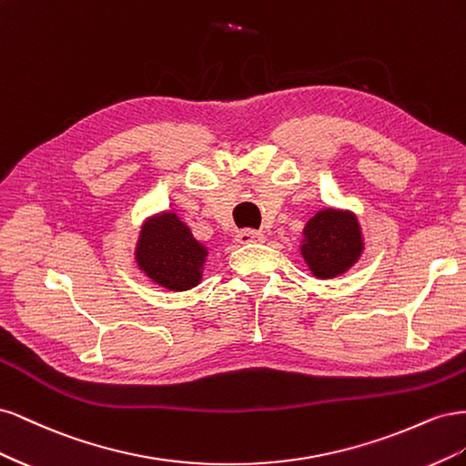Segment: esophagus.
I'll return each instance as SVG.
<instances>
[{
	"instance_id": "obj_1",
	"label": "esophagus",
	"mask_w": 466,
	"mask_h": 466,
	"mask_svg": "<svg viewBox=\"0 0 466 466\" xmlns=\"http://www.w3.org/2000/svg\"><path fill=\"white\" fill-rule=\"evenodd\" d=\"M264 233L255 229H243L237 233V241L241 245H252V243H264Z\"/></svg>"
}]
</instances>
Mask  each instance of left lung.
I'll list each match as a JSON object with an SVG mask.
<instances>
[{
    "label": "left lung",
    "instance_id": "1",
    "mask_svg": "<svg viewBox=\"0 0 466 466\" xmlns=\"http://www.w3.org/2000/svg\"><path fill=\"white\" fill-rule=\"evenodd\" d=\"M301 255L317 278H334L346 272L361 255V231L354 214L322 209L305 225Z\"/></svg>",
    "mask_w": 466,
    "mask_h": 466
}]
</instances>
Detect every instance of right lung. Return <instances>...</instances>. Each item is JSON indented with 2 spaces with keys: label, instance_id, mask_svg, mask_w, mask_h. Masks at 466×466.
<instances>
[{
  "label": "right lung",
  "instance_id": "add662e5",
  "mask_svg": "<svg viewBox=\"0 0 466 466\" xmlns=\"http://www.w3.org/2000/svg\"><path fill=\"white\" fill-rule=\"evenodd\" d=\"M206 257V247L168 211L144 225L136 247L137 266L155 284L173 291H187L200 284Z\"/></svg>",
  "mask_w": 466,
  "mask_h": 466
}]
</instances>
